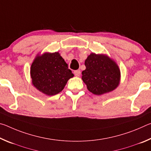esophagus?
I'll use <instances>...</instances> for the list:
<instances>
[{"label": "esophagus", "instance_id": "esophagus-1", "mask_svg": "<svg viewBox=\"0 0 151 151\" xmlns=\"http://www.w3.org/2000/svg\"><path fill=\"white\" fill-rule=\"evenodd\" d=\"M74 74L76 76H79L81 75V70H75L74 71Z\"/></svg>", "mask_w": 151, "mask_h": 151}]
</instances>
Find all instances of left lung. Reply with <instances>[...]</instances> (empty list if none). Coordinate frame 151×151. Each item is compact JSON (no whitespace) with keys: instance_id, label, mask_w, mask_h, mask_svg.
<instances>
[{"instance_id":"8db88e82","label":"left lung","mask_w":151,"mask_h":151,"mask_svg":"<svg viewBox=\"0 0 151 151\" xmlns=\"http://www.w3.org/2000/svg\"><path fill=\"white\" fill-rule=\"evenodd\" d=\"M85 65L86 69L82 72V80L91 93L102 95L119 85L121 71L115 61L108 55L91 53Z\"/></svg>"}]
</instances>
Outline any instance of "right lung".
<instances>
[{
	"instance_id": "1",
	"label": "right lung",
	"mask_w": 151,
	"mask_h": 151,
	"mask_svg": "<svg viewBox=\"0 0 151 151\" xmlns=\"http://www.w3.org/2000/svg\"><path fill=\"white\" fill-rule=\"evenodd\" d=\"M30 74L32 85L48 96L59 93L74 76L58 52L38 54L30 66Z\"/></svg>"
}]
</instances>
